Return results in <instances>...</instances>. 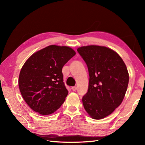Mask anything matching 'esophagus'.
Returning a JSON list of instances; mask_svg holds the SVG:
<instances>
[{"mask_svg": "<svg viewBox=\"0 0 145 145\" xmlns=\"http://www.w3.org/2000/svg\"><path fill=\"white\" fill-rule=\"evenodd\" d=\"M72 91H75L77 90V87L76 86L72 87Z\"/></svg>", "mask_w": 145, "mask_h": 145, "instance_id": "esophagus-1", "label": "esophagus"}]
</instances>
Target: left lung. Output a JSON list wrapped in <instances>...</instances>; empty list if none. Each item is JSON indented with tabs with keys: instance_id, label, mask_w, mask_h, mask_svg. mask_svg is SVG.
I'll return each mask as SVG.
<instances>
[{
	"instance_id": "8db88e82",
	"label": "left lung",
	"mask_w": 145,
	"mask_h": 145,
	"mask_svg": "<svg viewBox=\"0 0 145 145\" xmlns=\"http://www.w3.org/2000/svg\"><path fill=\"white\" fill-rule=\"evenodd\" d=\"M77 52L86 63L89 77L83 105L92 118L102 119L121 104L128 87V70L121 57L105 46H81Z\"/></svg>"
}]
</instances>
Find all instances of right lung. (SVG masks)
Here are the masks:
<instances>
[{
  "instance_id": "obj_1",
  "label": "right lung",
  "mask_w": 145,
  "mask_h": 145,
  "mask_svg": "<svg viewBox=\"0 0 145 145\" xmlns=\"http://www.w3.org/2000/svg\"><path fill=\"white\" fill-rule=\"evenodd\" d=\"M75 55L68 46L50 45L26 61L20 73L18 86L22 96L33 111L48 115L63 104L68 91L62 68Z\"/></svg>"
}]
</instances>
